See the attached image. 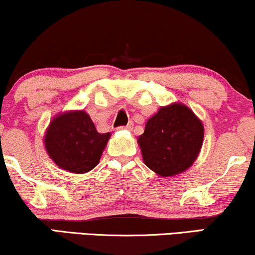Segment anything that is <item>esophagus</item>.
<instances>
[{"mask_svg":"<svg viewBox=\"0 0 255 255\" xmlns=\"http://www.w3.org/2000/svg\"><path fill=\"white\" fill-rule=\"evenodd\" d=\"M131 128H132V123H128L127 127H121L119 128H127V130H130Z\"/></svg>","mask_w":255,"mask_h":255,"instance_id":"1","label":"esophagus"}]
</instances>
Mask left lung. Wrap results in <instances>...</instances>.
<instances>
[{"mask_svg": "<svg viewBox=\"0 0 255 255\" xmlns=\"http://www.w3.org/2000/svg\"><path fill=\"white\" fill-rule=\"evenodd\" d=\"M203 136L202 122L188 106L174 103L162 106L147 119L137 142L147 168L169 177L185 171L196 161Z\"/></svg>", "mask_w": 255, "mask_h": 255, "instance_id": "8db88e82", "label": "left lung"}]
</instances>
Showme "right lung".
Returning a JSON list of instances; mask_svg holds the SVG:
<instances>
[{
  "label": "right lung",
  "instance_id": "add662e5",
  "mask_svg": "<svg viewBox=\"0 0 255 255\" xmlns=\"http://www.w3.org/2000/svg\"><path fill=\"white\" fill-rule=\"evenodd\" d=\"M111 133H99L85 111L55 116L47 128L45 146L59 168L73 174L89 172L99 163Z\"/></svg>",
  "mask_w": 255,
  "mask_h": 255
}]
</instances>
